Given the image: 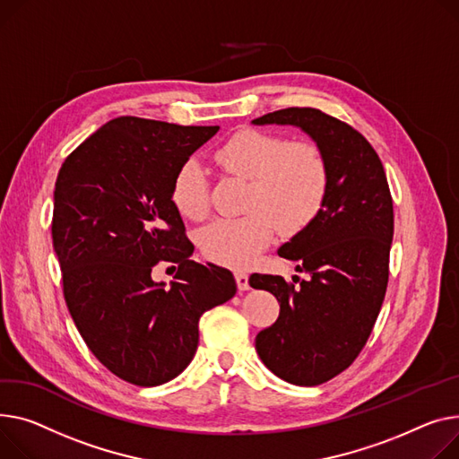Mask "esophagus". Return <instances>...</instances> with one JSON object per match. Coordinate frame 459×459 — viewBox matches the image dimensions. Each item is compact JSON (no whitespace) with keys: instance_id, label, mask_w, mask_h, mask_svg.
<instances>
[{"instance_id":"esophagus-1","label":"esophagus","mask_w":459,"mask_h":459,"mask_svg":"<svg viewBox=\"0 0 459 459\" xmlns=\"http://www.w3.org/2000/svg\"><path fill=\"white\" fill-rule=\"evenodd\" d=\"M236 284H238V290H239V291L249 290V274L238 271V273H236Z\"/></svg>"}]
</instances>
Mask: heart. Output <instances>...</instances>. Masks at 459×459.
<instances>
[{
	"instance_id": "heart-1",
	"label": "heart",
	"mask_w": 459,
	"mask_h": 459,
	"mask_svg": "<svg viewBox=\"0 0 459 459\" xmlns=\"http://www.w3.org/2000/svg\"><path fill=\"white\" fill-rule=\"evenodd\" d=\"M213 160L251 186L247 216L216 220L199 232L201 253L213 264L236 269L251 265L273 241L277 225L286 234L307 229L328 195V162L312 142L243 129L216 149ZM171 201L186 220L199 221L208 213V178L197 160L178 166Z\"/></svg>"
}]
</instances>
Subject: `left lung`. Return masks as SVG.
Returning <instances> with one entry per match:
<instances>
[{
  "label": "left lung",
  "instance_id": "1",
  "mask_svg": "<svg viewBox=\"0 0 459 459\" xmlns=\"http://www.w3.org/2000/svg\"><path fill=\"white\" fill-rule=\"evenodd\" d=\"M253 124L302 129L328 162L330 185L321 212L279 249V256L295 262L310 279L286 282L279 274L260 273L249 279L281 304L279 319L256 335L260 359L290 384L319 385L358 358L380 314L393 239L389 185L373 145L338 117L290 107Z\"/></svg>",
  "mask_w": 459,
  "mask_h": 459
}]
</instances>
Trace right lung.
Here are the masks:
<instances>
[{
  "instance_id": "add662e5",
  "label": "right lung",
  "mask_w": 459,
  "mask_h": 459,
  "mask_svg": "<svg viewBox=\"0 0 459 459\" xmlns=\"http://www.w3.org/2000/svg\"><path fill=\"white\" fill-rule=\"evenodd\" d=\"M220 131L121 116L72 151L58 171L51 236L70 316L105 368L160 385L188 368L201 316L236 293L232 273L190 260L171 201L182 162ZM178 265L169 289L150 271Z\"/></svg>"
}]
</instances>
